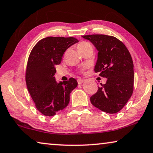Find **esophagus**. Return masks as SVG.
<instances>
[{
  "label": "esophagus",
  "mask_w": 153,
  "mask_h": 153,
  "mask_svg": "<svg viewBox=\"0 0 153 153\" xmlns=\"http://www.w3.org/2000/svg\"><path fill=\"white\" fill-rule=\"evenodd\" d=\"M85 79H79L78 80H77V82H78V84H82L83 83V82H85Z\"/></svg>",
  "instance_id": "34e87169"
}]
</instances>
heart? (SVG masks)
<instances>
[{
    "instance_id": "1",
    "label": "heart",
    "mask_w": 153,
    "mask_h": 153,
    "mask_svg": "<svg viewBox=\"0 0 153 153\" xmlns=\"http://www.w3.org/2000/svg\"><path fill=\"white\" fill-rule=\"evenodd\" d=\"M90 45H90V43H88V42L82 41V42H80V43L78 44V45H77V48H78L79 50H80L83 49V48H85Z\"/></svg>"
}]
</instances>
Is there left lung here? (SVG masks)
I'll return each mask as SVG.
<instances>
[{
    "label": "left lung",
    "instance_id": "8db88e82",
    "mask_svg": "<svg viewBox=\"0 0 153 153\" xmlns=\"http://www.w3.org/2000/svg\"><path fill=\"white\" fill-rule=\"evenodd\" d=\"M98 50L94 72L107 78L90 97L94 107L109 114L117 113L131 97L134 86L133 61L126 45L112 36L92 34L82 36Z\"/></svg>",
    "mask_w": 153,
    "mask_h": 153
}]
</instances>
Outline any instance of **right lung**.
<instances>
[{"label": "right lung", "mask_w": 153, "mask_h": 153, "mask_svg": "<svg viewBox=\"0 0 153 153\" xmlns=\"http://www.w3.org/2000/svg\"><path fill=\"white\" fill-rule=\"evenodd\" d=\"M79 41L74 37H46L37 43L29 56L26 68V85L37 110L52 117L67 107L70 94L78 85L70 78L57 83L54 66L61 63L65 50Z\"/></svg>", "instance_id": "1"}]
</instances>
